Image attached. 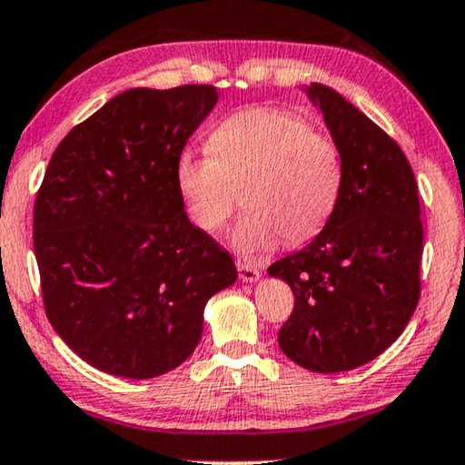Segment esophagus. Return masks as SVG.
Wrapping results in <instances>:
<instances>
[{"label":"esophagus","instance_id":"34e87169","mask_svg":"<svg viewBox=\"0 0 465 465\" xmlns=\"http://www.w3.org/2000/svg\"><path fill=\"white\" fill-rule=\"evenodd\" d=\"M238 275H240L242 282H256L261 277V272L254 265H251V262L240 261L238 262Z\"/></svg>","mask_w":465,"mask_h":465}]
</instances>
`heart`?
Instances as JSON below:
<instances>
[{"label":"heart","mask_w":465,"mask_h":465,"mask_svg":"<svg viewBox=\"0 0 465 465\" xmlns=\"http://www.w3.org/2000/svg\"><path fill=\"white\" fill-rule=\"evenodd\" d=\"M175 183L198 230L217 233L238 209L233 230L244 254L299 246L323 230L341 200L344 164L338 143L301 116L277 108H246L225 116L209 150L183 148Z\"/></svg>","instance_id":"1"}]
</instances>
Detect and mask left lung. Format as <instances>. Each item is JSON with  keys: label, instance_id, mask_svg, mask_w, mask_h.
Returning <instances> with one entry per match:
<instances>
[{"label": "left lung", "instance_id": "left-lung-1", "mask_svg": "<svg viewBox=\"0 0 465 465\" xmlns=\"http://www.w3.org/2000/svg\"><path fill=\"white\" fill-rule=\"evenodd\" d=\"M338 143L344 183L315 240L275 261L269 275L294 292L277 342L320 373L355 370L391 346L420 301L424 227L418 182L401 145L336 89L311 83Z\"/></svg>", "mask_w": 465, "mask_h": 465}]
</instances>
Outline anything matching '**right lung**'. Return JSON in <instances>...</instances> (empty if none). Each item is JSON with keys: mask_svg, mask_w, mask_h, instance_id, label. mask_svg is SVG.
I'll use <instances>...</instances> for the list:
<instances>
[{"mask_svg": "<svg viewBox=\"0 0 465 465\" xmlns=\"http://www.w3.org/2000/svg\"><path fill=\"white\" fill-rule=\"evenodd\" d=\"M217 98L213 85L114 95L58 143L35 198L47 320L113 376L182 365L206 301L238 277L232 254L190 223L175 183L179 152Z\"/></svg>", "mask_w": 465, "mask_h": 465, "instance_id": "obj_1", "label": "right lung"}]
</instances>
